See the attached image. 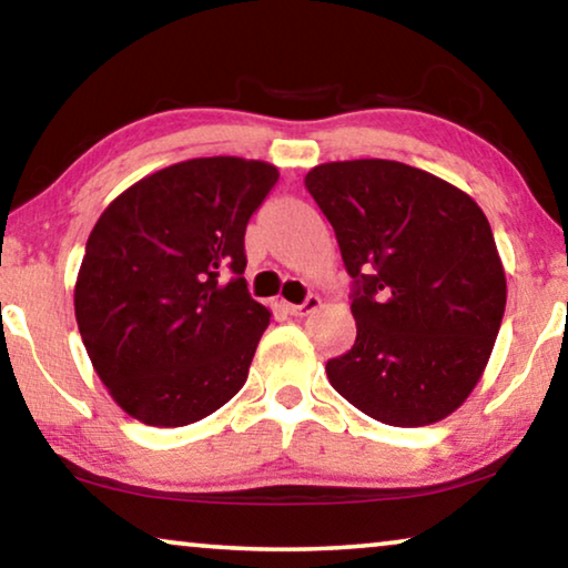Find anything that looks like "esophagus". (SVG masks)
I'll list each match as a JSON object with an SVG mask.
<instances>
[{
    "instance_id": "obj_1",
    "label": "esophagus",
    "mask_w": 568,
    "mask_h": 568,
    "mask_svg": "<svg viewBox=\"0 0 568 568\" xmlns=\"http://www.w3.org/2000/svg\"><path fill=\"white\" fill-rule=\"evenodd\" d=\"M318 306H321L318 295H308L306 303H301V306H295V303H283L285 313H291V316H308V313H313Z\"/></svg>"
}]
</instances>
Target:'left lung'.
<instances>
[{"mask_svg": "<svg viewBox=\"0 0 568 568\" xmlns=\"http://www.w3.org/2000/svg\"><path fill=\"white\" fill-rule=\"evenodd\" d=\"M306 189L354 277L357 342L326 362L328 383L387 426L452 416L487 367L507 301L485 211L442 178L379 158L311 168Z\"/></svg>", "mask_w": 568, "mask_h": 568, "instance_id": "1", "label": "left lung"}]
</instances>
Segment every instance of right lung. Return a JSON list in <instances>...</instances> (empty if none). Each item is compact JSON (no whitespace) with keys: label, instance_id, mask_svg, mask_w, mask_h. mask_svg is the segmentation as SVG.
Here are the masks:
<instances>
[{"label":"right lung","instance_id":"1","mask_svg":"<svg viewBox=\"0 0 568 568\" xmlns=\"http://www.w3.org/2000/svg\"><path fill=\"white\" fill-rule=\"evenodd\" d=\"M277 175L265 160H183L99 216L73 306L91 365L126 416L189 426L247 383L270 308L242 277L244 230ZM224 268L230 284L217 281Z\"/></svg>","mask_w":568,"mask_h":568}]
</instances>
